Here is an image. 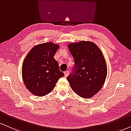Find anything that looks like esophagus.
Instances as JSON below:
<instances>
[{"mask_svg": "<svg viewBox=\"0 0 131 131\" xmlns=\"http://www.w3.org/2000/svg\"><path fill=\"white\" fill-rule=\"evenodd\" d=\"M69 72L68 71H65V72H64V76H65L66 77H68V75H69Z\"/></svg>", "mask_w": 131, "mask_h": 131, "instance_id": "1", "label": "esophagus"}]
</instances>
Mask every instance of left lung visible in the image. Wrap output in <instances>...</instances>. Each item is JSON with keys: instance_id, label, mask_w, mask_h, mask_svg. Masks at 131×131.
<instances>
[{"instance_id": "1", "label": "left lung", "mask_w": 131, "mask_h": 131, "mask_svg": "<svg viewBox=\"0 0 131 131\" xmlns=\"http://www.w3.org/2000/svg\"><path fill=\"white\" fill-rule=\"evenodd\" d=\"M68 49L75 64L67 80L78 95L91 98L100 90L106 78L107 65L104 56L98 46L90 41L71 43Z\"/></svg>"}]
</instances>
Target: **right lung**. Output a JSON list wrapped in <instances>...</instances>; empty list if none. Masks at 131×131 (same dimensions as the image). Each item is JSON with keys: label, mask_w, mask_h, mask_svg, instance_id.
<instances>
[{"label": "right lung", "mask_w": 131, "mask_h": 131, "mask_svg": "<svg viewBox=\"0 0 131 131\" xmlns=\"http://www.w3.org/2000/svg\"><path fill=\"white\" fill-rule=\"evenodd\" d=\"M59 48L54 43H43L34 46L26 55L21 74L26 88L34 95L42 97L50 93L64 76L54 58Z\"/></svg>", "instance_id": "1"}]
</instances>
